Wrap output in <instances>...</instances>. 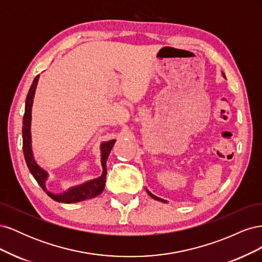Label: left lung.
Returning a JSON list of instances; mask_svg holds the SVG:
<instances>
[{
	"label": "left lung",
	"instance_id": "8db88e82",
	"mask_svg": "<svg viewBox=\"0 0 262 262\" xmlns=\"http://www.w3.org/2000/svg\"><path fill=\"white\" fill-rule=\"evenodd\" d=\"M223 75H224V73H223ZM224 77H225V75H224ZM146 191H147V193L150 195V196H152L153 198V199H155V200H158V201H163V202H165V200H163V199H161V198H158V196H156V195H154L153 193H150L149 191H148V190H146Z\"/></svg>",
	"mask_w": 262,
	"mask_h": 262
}]
</instances>
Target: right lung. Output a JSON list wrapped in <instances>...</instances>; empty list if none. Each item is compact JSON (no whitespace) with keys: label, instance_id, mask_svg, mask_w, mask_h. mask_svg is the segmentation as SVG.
<instances>
[{"label":"right lung","instance_id":"add662e5","mask_svg":"<svg viewBox=\"0 0 262 262\" xmlns=\"http://www.w3.org/2000/svg\"><path fill=\"white\" fill-rule=\"evenodd\" d=\"M38 80H39V75L35 77V80L33 84H31L29 92L27 94L26 104H25V114H24V119H23V150H24V156H25V161L28 166L29 171L38 182V185L45 190L46 193L48 194L51 199H53L57 202L75 203V202H81L87 199H91V198L100 194L105 188L106 175H107L106 163L108 160V156L110 154V150H112L116 142L115 140L101 144V165L104 171H102V175L99 178L87 181L81 186L71 188L64 193H60V194H54L46 190L45 182L47 177H48V173H47L42 168L39 167L38 164L35 162L33 152H31V138H30L31 106H33V100H34Z\"/></svg>","mask_w":262,"mask_h":262}]
</instances>
